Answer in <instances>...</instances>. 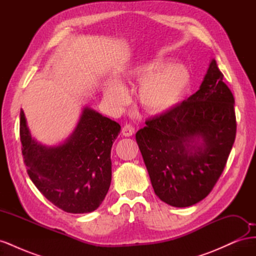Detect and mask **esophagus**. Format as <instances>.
I'll list each match as a JSON object with an SVG mask.
<instances>
[{
  "instance_id": "esophagus-1",
  "label": "esophagus",
  "mask_w": 256,
  "mask_h": 256,
  "mask_svg": "<svg viewBox=\"0 0 256 256\" xmlns=\"http://www.w3.org/2000/svg\"><path fill=\"white\" fill-rule=\"evenodd\" d=\"M122 134L125 136H131L134 134V127L132 125H130V124L125 125L122 129Z\"/></svg>"
}]
</instances>
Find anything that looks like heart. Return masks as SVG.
Instances as JSON below:
<instances>
[{
	"label": "heart",
	"mask_w": 256,
	"mask_h": 256,
	"mask_svg": "<svg viewBox=\"0 0 256 256\" xmlns=\"http://www.w3.org/2000/svg\"><path fill=\"white\" fill-rule=\"evenodd\" d=\"M164 60L138 63L120 74L116 82H109L104 90V96L116 106L127 102L125 88L131 82H140L138 100L146 110L164 113L180 102L190 83V72L184 64L164 65Z\"/></svg>",
	"instance_id": "b5f03b06"
}]
</instances>
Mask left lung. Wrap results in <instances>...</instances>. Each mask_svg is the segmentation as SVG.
Returning <instances> with one entry per match:
<instances>
[{"label":"left lung","mask_w":256,"mask_h":256,"mask_svg":"<svg viewBox=\"0 0 256 256\" xmlns=\"http://www.w3.org/2000/svg\"><path fill=\"white\" fill-rule=\"evenodd\" d=\"M234 104L212 60L196 92L147 120L136 134L154 191L161 200L188 207L210 193L235 141Z\"/></svg>","instance_id":"left-lung-1"}]
</instances>
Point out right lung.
Returning <instances> with one entry per match:
<instances>
[{
    "label": "right lung",
    "instance_id": "add662e5",
    "mask_svg": "<svg viewBox=\"0 0 256 256\" xmlns=\"http://www.w3.org/2000/svg\"><path fill=\"white\" fill-rule=\"evenodd\" d=\"M120 124L84 108L72 136L47 147L30 136L20 112V140L28 174L46 198L70 214L92 212L102 203L112 176L111 148Z\"/></svg>",
    "mask_w": 256,
    "mask_h": 256
}]
</instances>
